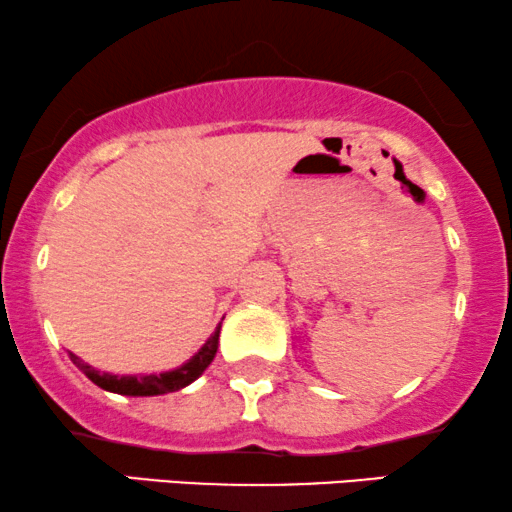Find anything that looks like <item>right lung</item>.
<instances>
[{"instance_id":"add662e5","label":"right lung","mask_w":512,"mask_h":512,"mask_svg":"<svg viewBox=\"0 0 512 512\" xmlns=\"http://www.w3.org/2000/svg\"><path fill=\"white\" fill-rule=\"evenodd\" d=\"M219 329L221 324L214 329V334L207 338L205 346H202L197 353L190 357V360L183 362L181 367L169 369V372L159 374H112V372H100L88 362L80 360L78 355L71 353L73 365H76L80 372L88 377L92 384L100 386V389L109 393H119V396H164V393H174L186 389L188 384L200 377L202 372L209 367V362L214 360L219 346Z\"/></svg>"}]
</instances>
